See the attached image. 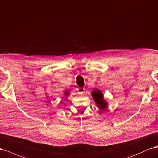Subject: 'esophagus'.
I'll use <instances>...</instances> for the list:
<instances>
[{
	"label": "esophagus",
	"instance_id": "obj_1",
	"mask_svg": "<svg viewBox=\"0 0 158 158\" xmlns=\"http://www.w3.org/2000/svg\"><path fill=\"white\" fill-rule=\"evenodd\" d=\"M77 90H78V92H79V93H81V94H83V93H84L85 89H84V88H83V87H79V88H78V89H77Z\"/></svg>",
	"mask_w": 158,
	"mask_h": 158
}]
</instances>
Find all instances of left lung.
Returning a JSON list of instances; mask_svg holds the SVG:
<instances>
[{
    "label": "left lung",
    "instance_id": "left-lung-1",
    "mask_svg": "<svg viewBox=\"0 0 158 158\" xmlns=\"http://www.w3.org/2000/svg\"><path fill=\"white\" fill-rule=\"evenodd\" d=\"M91 94L93 96L96 106L98 107L100 110H104L107 108V106H108V102L104 100L103 94L100 90L98 89H94L93 90Z\"/></svg>",
    "mask_w": 158,
    "mask_h": 158
}]
</instances>
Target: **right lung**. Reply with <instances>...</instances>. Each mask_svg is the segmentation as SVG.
Masks as SVG:
<instances>
[{
	"instance_id": "add662e5",
	"label": "right lung",
	"mask_w": 158,
	"mask_h": 158,
	"mask_svg": "<svg viewBox=\"0 0 158 158\" xmlns=\"http://www.w3.org/2000/svg\"><path fill=\"white\" fill-rule=\"evenodd\" d=\"M69 93H68V90H65L64 93V95L65 96H69Z\"/></svg>"
}]
</instances>
